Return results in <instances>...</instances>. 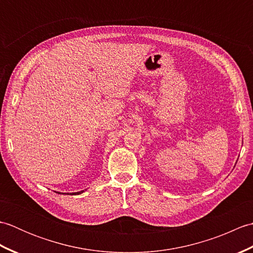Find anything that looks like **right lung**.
<instances>
[{
	"mask_svg": "<svg viewBox=\"0 0 253 253\" xmlns=\"http://www.w3.org/2000/svg\"><path fill=\"white\" fill-rule=\"evenodd\" d=\"M75 193H77V195H79V193H80V192H75Z\"/></svg>",
	"mask_w": 253,
	"mask_h": 253,
	"instance_id": "right-lung-1",
	"label": "right lung"
}]
</instances>
